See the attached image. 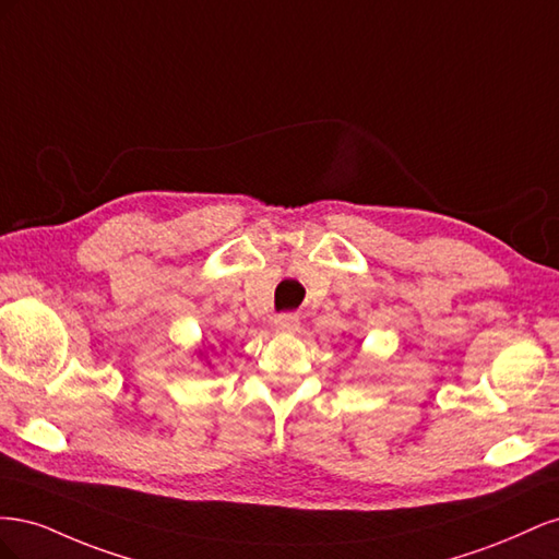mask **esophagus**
<instances>
[{
	"label": "esophagus",
	"instance_id": "esophagus-1",
	"mask_svg": "<svg viewBox=\"0 0 559 559\" xmlns=\"http://www.w3.org/2000/svg\"><path fill=\"white\" fill-rule=\"evenodd\" d=\"M273 326H275L277 331H282V333H296V331L300 329V319H298V314H294V312L277 314L275 321H273Z\"/></svg>",
	"mask_w": 559,
	"mask_h": 559
}]
</instances>
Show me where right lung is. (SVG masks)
Returning <instances> with one entry per match:
<instances>
[{
    "label": "right lung",
    "instance_id": "obj_1",
    "mask_svg": "<svg viewBox=\"0 0 559 559\" xmlns=\"http://www.w3.org/2000/svg\"><path fill=\"white\" fill-rule=\"evenodd\" d=\"M198 357H200V361H205V366H210V368L214 366L212 359H210V349L205 347V343H202V347L198 349Z\"/></svg>",
    "mask_w": 559,
    "mask_h": 559
}]
</instances>
